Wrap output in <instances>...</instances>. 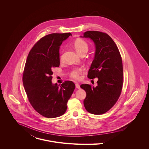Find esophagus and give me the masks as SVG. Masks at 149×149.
<instances>
[{"mask_svg": "<svg viewBox=\"0 0 149 149\" xmlns=\"http://www.w3.org/2000/svg\"><path fill=\"white\" fill-rule=\"evenodd\" d=\"M75 87H76L77 88L80 89V86H79V84L78 82H75Z\"/></svg>", "mask_w": 149, "mask_h": 149, "instance_id": "obj_1", "label": "esophagus"}]
</instances>
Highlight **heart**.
<instances>
[{
    "label": "heart",
    "instance_id": "obj_1",
    "mask_svg": "<svg viewBox=\"0 0 149 149\" xmlns=\"http://www.w3.org/2000/svg\"><path fill=\"white\" fill-rule=\"evenodd\" d=\"M73 46L75 49V50L77 51V52L80 55L87 53L89 48V46L87 42L85 40L82 39H79V38L77 39L74 40L73 43ZM59 59L61 61L63 59L62 55L60 56ZM82 71H83V68L82 67L74 68L70 71L69 73V75L71 78L73 79H79L81 77Z\"/></svg>",
    "mask_w": 149,
    "mask_h": 149
}]
</instances>
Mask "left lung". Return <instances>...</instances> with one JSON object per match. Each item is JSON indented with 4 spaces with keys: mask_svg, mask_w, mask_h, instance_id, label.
I'll list each match as a JSON object with an SVG mask.
<instances>
[{
    "mask_svg": "<svg viewBox=\"0 0 149 149\" xmlns=\"http://www.w3.org/2000/svg\"><path fill=\"white\" fill-rule=\"evenodd\" d=\"M84 37L90 38L95 45V54L88 73L90 79L97 77V86L82 84L86 91L84 100L86 110L93 114H102L110 110L118 100L123 85V61L112 38L106 33L89 31Z\"/></svg>",
    "mask_w": 149,
    "mask_h": 149,
    "instance_id": "obj_1",
    "label": "left lung"
}]
</instances>
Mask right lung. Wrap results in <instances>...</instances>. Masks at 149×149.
Instances as JSON below:
<instances>
[{"label":"right lung","instance_id":"1","mask_svg":"<svg viewBox=\"0 0 149 149\" xmlns=\"http://www.w3.org/2000/svg\"><path fill=\"white\" fill-rule=\"evenodd\" d=\"M70 35L54 33L41 38L30 51L25 63L22 81L28 99L34 110L47 118L65 113L75 88L71 81H65L60 87L51 81L54 68L59 66V47Z\"/></svg>","mask_w":149,"mask_h":149}]
</instances>
